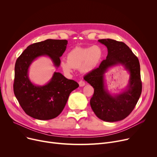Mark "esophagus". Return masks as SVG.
Segmentation results:
<instances>
[{
    "label": "esophagus",
    "instance_id": "34e87169",
    "mask_svg": "<svg viewBox=\"0 0 157 157\" xmlns=\"http://www.w3.org/2000/svg\"><path fill=\"white\" fill-rule=\"evenodd\" d=\"M79 85L80 86H85V81H83V80H80V81H79Z\"/></svg>",
    "mask_w": 157,
    "mask_h": 157
}]
</instances>
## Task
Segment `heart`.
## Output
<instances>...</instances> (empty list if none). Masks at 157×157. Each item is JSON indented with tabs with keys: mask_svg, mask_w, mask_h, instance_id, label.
Instances as JSON below:
<instances>
[{
	"mask_svg": "<svg viewBox=\"0 0 157 157\" xmlns=\"http://www.w3.org/2000/svg\"><path fill=\"white\" fill-rule=\"evenodd\" d=\"M103 51L99 46H76L67 53V61L62 60L60 65L63 71L67 74L72 72V69L90 72L101 63Z\"/></svg>",
	"mask_w": 157,
	"mask_h": 157,
	"instance_id": "1",
	"label": "heart"
}]
</instances>
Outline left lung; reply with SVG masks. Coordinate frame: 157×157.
<instances>
[{
    "instance_id": "8db88e82",
    "label": "left lung",
    "mask_w": 157,
    "mask_h": 157,
    "mask_svg": "<svg viewBox=\"0 0 157 157\" xmlns=\"http://www.w3.org/2000/svg\"><path fill=\"white\" fill-rule=\"evenodd\" d=\"M98 42L108 48V56L99 67L88 73L84 79L94 88L90 105L96 116L102 120L114 122L125 119L134 109L142 92L140 64L137 57L124 43L111 39ZM121 64L130 73L128 88L113 96L105 89L104 74L109 67Z\"/></svg>"
}]
</instances>
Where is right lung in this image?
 <instances>
[{"mask_svg": "<svg viewBox=\"0 0 157 157\" xmlns=\"http://www.w3.org/2000/svg\"><path fill=\"white\" fill-rule=\"evenodd\" d=\"M67 40L47 39L29 45L16 60L13 90L21 108L29 116L40 120L56 118L62 113L72 91L79 86L75 81L55 72L49 82L36 86L30 81L28 71L37 57L48 56L55 67L66 49Z\"/></svg>", "mask_w": 157, "mask_h": 157, "instance_id": "obj_1", "label": "right lung"}]
</instances>
